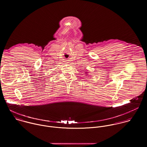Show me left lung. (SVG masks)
I'll list each match as a JSON object with an SVG mask.
<instances>
[{"label":"left lung","instance_id":"1","mask_svg":"<svg viewBox=\"0 0 147 147\" xmlns=\"http://www.w3.org/2000/svg\"><path fill=\"white\" fill-rule=\"evenodd\" d=\"M86 74H87V73H86Z\"/></svg>","mask_w":147,"mask_h":147}]
</instances>
